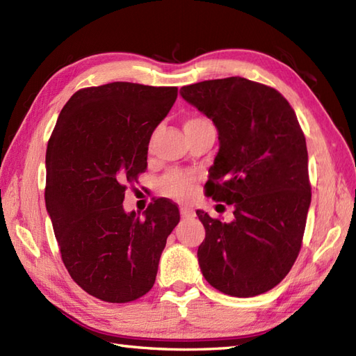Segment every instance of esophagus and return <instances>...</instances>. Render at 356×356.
I'll list each match as a JSON object with an SVG mask.
<instances>
[{
    "label": "esophagus",
    "instance_id": "obj_1",
    "mask_svg": "<svg viewBox=\"0 0 356 356\" xmlns=\"http://www.w3.org/2000/svg\"><path fill=\"white\" fill-rule=\"evenodd\" d=\"M180 213L184 218H191L194 217V211L189 208V206H180Z\"/></svg>",
    "mask_w": 356,
    "mask_h": 356
}]
</instances>
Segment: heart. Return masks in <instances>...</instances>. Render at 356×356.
Returning a JSON list of instances; mask_svg holds the SVG:
<instances>
[{
  "label": "heart",
  "instance_id": "obj_1",
  "mask_svg": "<svg viewBox=\"0 0 356 356\" xmlns=\"http://www.w3.org/2000/svg\"><path fill=\"white\" fill-rule=\"evenodd\" d=\"M206 124H211V122L203 117H189L185 120L184 127L186 131V130L206 126ZM194 181H195V177L191 175V172L171 170L161 179V193L172 198H185L186 195H189V193L193 191Z\"/></svg>",
  "mask_w": 356,
  "mask_h": 356
}]
</instances>
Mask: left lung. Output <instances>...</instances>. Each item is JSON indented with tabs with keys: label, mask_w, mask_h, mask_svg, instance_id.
<instances>
[{
	"label": "left lung",
	"mask_w": 356,
	"mask_h": 356,
	"mask_svg": "<svg viewBox=\"0 0 356 356\" xmlns=\"http://www.w3.org/2000/svg\"><path fill=\"white\" fill-rule=\"evenodd\" d=\"M180 95L211 118L220 150L208 193L234 204L230 222L203 211L198 264L218 291L253 297L270 291L299 256L311 204L307 140L286 98L243 77L206 80Z\"/></svg>",
	"instance_id": "left-lung-1"
}]
</instances>
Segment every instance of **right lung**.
Returning <instances> with one entry per match:
<instances>
[{
	"label": "right lung",
	"instance_id": "obj_1",
	"mask_svg": "<svg viewBox=\"0 0 356 356\" xmlns=\"http://www.w3.org/2000/svg\"><path fill=\"white\" fill-rule=\"evenodd\" d=\"M176 98V86L83 88L49 136L45 204L62 261L74 282L100 300L127 303L152 290L180 220L167 198L148 204L144 218L122 208L127 185L147 170L152 134Z\"/></svg>",
	"mask_w": 356,
	"mask_h": 356
}]
</instances>
